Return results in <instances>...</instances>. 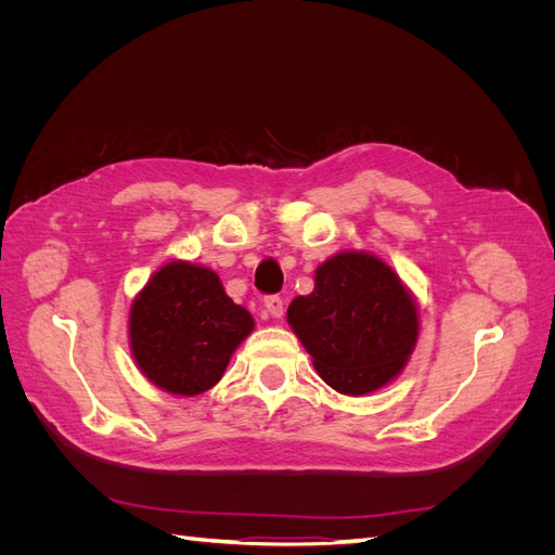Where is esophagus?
<instances>
[{
  "instance_id": "34e87169",
  "label": "esophagus",
  "mask_w": 555,
  "mask_h": 555,
  "mask_svg": "<svg viewBox=\"0 0 555 555\" xmlns=\"http://www.w3.org/2000/svg\"><path fill=\"white\" fill-rule=\"evenodd\" d=\"M263 306H266V312L271 314V317H275V319H280V317L284 314V298H282V296H278V294L266 296Z\"/></svg>"
}]
</instances>
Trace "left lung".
I'll return each instance as SVG.
<instances>
[{"label":"left lung","instance_id":"left-lung-1","mask_svg":"<svg viewBox=\"0 0 555 555\" xmlns=\"http://www.w3.org/2000/svg\"><path fill=\"white\" fill-rule=\"evenodd\" d=\"M287 319L335 391L361 396L393 379L416 345L418 317L398 275L377 257L340 251L317 268L314 292Z\"/></svg>","mask_w":555,"mask_h":555}]
</instances>
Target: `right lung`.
<instances>
[{
	"label": "right lung",
	"instance_id": "add662e5",
	"mask_svg": "<svg viewBox=\"0 0 555 555\" xmlns=\"http://www.w3.org/2000/svg\"><path fill=\"white\" fill-rule=\"evenodd\" d=\"M251 328L255 319L224 294L217 273L188 261L159 268L129 312L133 359L150 382L178 396L220 382Z\"/></svg>",
	"mask_w": 555,
	"mask_h": 555
}]
</instances>
